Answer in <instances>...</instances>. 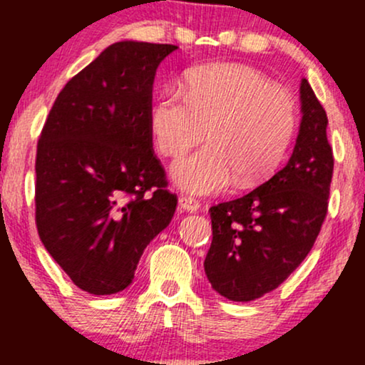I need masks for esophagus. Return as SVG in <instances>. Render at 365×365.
<instances>
[{"mask_svg":"<svg viewBox=\"0 0 365 365\" xmlns=\"http://www.w3.org/2000/svg\"><path fill=\"white\" fill-rule=\"evenodd\" d=\"M178 204H180V207L185 209V211H190V212L199 211V207H200L199 200L194 199V197H190V195H180Z\"/></svg>","mask_w":365,"mask_h":365,"instance_id":"1","label":"esophagus"}]
</instances>
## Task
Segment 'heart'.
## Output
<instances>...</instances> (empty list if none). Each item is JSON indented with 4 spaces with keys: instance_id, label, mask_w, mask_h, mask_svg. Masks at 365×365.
<instances>
[{
    "instance_id": "b5f03b06",
    "label": "heart",
    "mask_w": 365,
    "mask_h": 365,
    "mask_svg": "<svg viewBox=\"0 0 365 365\" xmlns=\"http://www.w3.org/2000/svg\"><path fill=\"white\" fill-rule=\"evenodd\" d=\"M209 144L171 168L178 187L216 194L237 180L257 185L274 173L297 132V104L284 87L237 63L190 70L185 92L165 91L150 110L154 144L177 158L206 135Z\"/></svg>"
}]
</instances>
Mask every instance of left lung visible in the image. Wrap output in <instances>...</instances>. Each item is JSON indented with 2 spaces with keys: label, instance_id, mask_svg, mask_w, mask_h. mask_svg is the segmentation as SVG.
I'll return each mask as SVG.
<instances>
[{
  "label": "left lung",
  "instance_id": "obj_1",
  "mask_svg": "<svg viewBox=\"0 0 365 365\" xmlns=\"http://www.w3.org/2000/svg\"><path fill=\"white\" fill-rule=\"evenodd\" d=\"M302 123L292 158L247 195L209 209L212 242L204 271L235 302L273 292L311 252L328 215L333 149L328 116L307 78L300 83Z\"/></svg>",
  "mask_w": 365,
  "mask_h": 365
}]
</instances>
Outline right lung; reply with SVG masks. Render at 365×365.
<instances>
[{
	"instance_id": "1",
	"label": "right lung",
	"mask_w": 365,
	"mask_h": 365,
	"mask_svg": "<svg viewBox=\"0 0 365 365\" xmlns=\"http://www.w3.org/2000/svg\"><path fill=\"white\" fill-rule=\"evenodd\" d=\"M177 48L111 44L66 82L37 142V233L92 295L133 282L142 252L177 209L150 132L154 75Z\"/></svg>"
}]
</instances>
